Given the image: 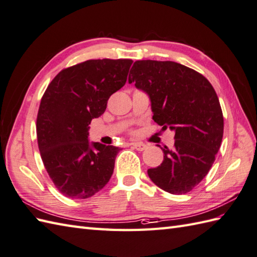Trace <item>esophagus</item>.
<instances>
[{
  "instance_id": "34e87169",
  "label": "esophagus",
  "mask_w": 257,
  "mask_h": 257,
  "mask_svg": "<svg viewBox=\"0 0 257 257\" xmlns=\"http://www.w3.org/2000/svg\"><path fill=\"white\" fill-rule=\"evenodd\" d=\"M131 145H133V147L138 151H143L148 148L146 145H143V143H141V142H134V143H131Z\"/></svg>"
}]
</instances>
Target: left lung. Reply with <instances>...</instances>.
I'll list each match as a JSON object with an SVG mask.
<instances>
[{
    "label": "left lung",
    "mask_w": 257,
    "mask_h": 257,
    "mask_svg": "<svg viewBox=\"0 0 257 257\" xmlns=\"http://www.w3.org/2000/svg\"><path fill=\"white\" fill-rule=\"evenodd\" d=\"M128 82L151 101L153 120L175 133L174 149L149 169L150 180L170 194L190 192L208 174L221 146L223 116L216 91L204 75L173 61H136Z\"/></svg>",
    "instance_id": "8db88e82"
}]
</instances>
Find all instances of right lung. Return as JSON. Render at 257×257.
<instances>
[{
    "mask_svg": "<svg viewBox=\"0 0 257 257\" xmlns=\"http://www.w3.org/2000/svg\"><path fill=\"white\" fill-rule=\"evenodd\" d=\"M133 60L98 59L62 70L41 98L37 140L45 168L59 192L86 199L109 182L118 147L89 142L92 119L126 84Z\"/></svg>",
    "mask_w": 257,
    "mask_h": 257,
    "instance_id": "right-lung-1",
    "label": "right lung"
}]
</instances>
